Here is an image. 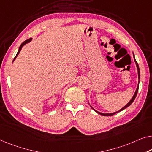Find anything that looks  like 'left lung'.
Returning <instances> with one entry per match:
<instances>
[{
  "label": "left lung",
  "instance_id": "obj_1",
  "mask_svg": "<svg viewBox=\"0 0 152 152\" xmlns=\"http://www.w3.org/2000/svg\"><path fill=\"white\" fill-rule=\"evenodd\" d=\"M133 56H134V54H133ZM134 61H135V63H136V65H137V69H138V75H139V79H140V69H139V65H138V63L137 62V61H136V59H135V58H134ZM139 85H138V87H137V90H136V92H135V94H134V96H133V97H132V98L131 99V100L127 104L124 106V107H123L121 108V109H120L119 111H117V112H115V113H107V114H106V113H99V112H98V111H97V110H96L95 109H94V108H93L91 106V107L93 109H94L95 111H96V113H99V115H102V116H113V115H115V114H116V113H117L118 112H120V111H121V110H123L124 109H125V108H126L127 107H128L129 106H130L131 104H132L133 102H134V100L135 99V98H136V96H137V93H138V90H139Z\"/></svg>",
  "mask_w": 152,
  "mask_h": 152
}]
</instances>
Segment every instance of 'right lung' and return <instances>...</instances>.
Masks as SVG:
<instances>
[{
    "mask_svg": "<svg viewBox=\"0 0 152 152\" xmlns=\"http://www.w3.org/2000/svg\"><path fill=\"white\" fill-rule=\"evenodd\" d=\"M31 39H31V38H30V39H27V40H26V41H24V42L23 43H22V44L21 45H20V48H19V50H18V53H17V54H16V56H15V57H14V58H13V61H14V60L15 59V58H16V57H17V56L18 55V54H19V53H20V50H21L22 48V47H23V46H24V45H25L26 44H27V43L30 42H31Z\"/></svg>",
    "mask_w": 152,
    "mask_h": 152,
    "instance_id": "add662e5",
    "label": "right lung"
}]
</instances>
